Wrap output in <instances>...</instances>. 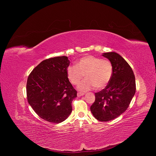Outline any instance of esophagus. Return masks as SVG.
Instances as JSON below:
<instances>
[{
	"label": "esophagus",
	"mask_w": 156,
	"mask_h": 156,
	"mask_svg": "<svg viewBox=\"0 0 156 156\" xmlns=\"http://www.w3.org/2000/svg\"><path fill=\"white\" fill-rule=\"evenodd\" d=\"M84 94V93H77V96L78 97H81V96H83Z\"/></svg>",
	"instance_id": "1"
}]
</instances>
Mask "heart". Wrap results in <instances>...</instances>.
Segmentation results:
<instances>
[{
    "label": "heart",
    "instance_id": "obj_1",
    "mask_svg": "<svg viewBox=\"0 0 156 156\" xmlns=\"http://www.w3.org/2000/svg\"><path fill=\"white\" fill-rule=\"evenodd\" d=\"M114 72L113 65L107 59L93 55H86L75 63V66H69L66 69V76L73 85L78 84V90L85 92L95 87L96 90L104 88L112 79Z\"/></svg>",
    "mask_w": 156,
    "mask_h": 156
}]
</instances>
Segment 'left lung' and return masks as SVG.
I'll use <instances>...</instances> for the list:
<instances>
[{"instance_id":"8db88e82","label":"left lung","mask_w":156,"mask_h":156,"mask_svg":"<svg viewBox=\"0 0 156 156\" xmlns=\"http://www.w3.org/2000/svg\"><path fill=\"white\" fill-rule=\"evenodd\" d=\"M113 65V75L102 91L95 93L96 99L91 106L93 116L101 122L114 120L128 108L136 92L135 77L131 66L115 52L103 53Z\"/></svg>"}]
</instances>
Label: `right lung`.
Segmentation results:
<instances>
[{"label":"right lung","mask_w":156,"mask_h":156,"mask_svg":"<svg viewBox=\"0 0 156 156\" xmlns=\"http://www.w3.org/2000/svg\"><path fill=\"white\" fill-rule=\"evenodd\" d=\"M70 63L66 56L44 60L28 78V103L44 120L59 123L72 113V102L77 97V91L66 76Z\"/></svg>","instance_id":"right-lung-1"}]
</instances>
